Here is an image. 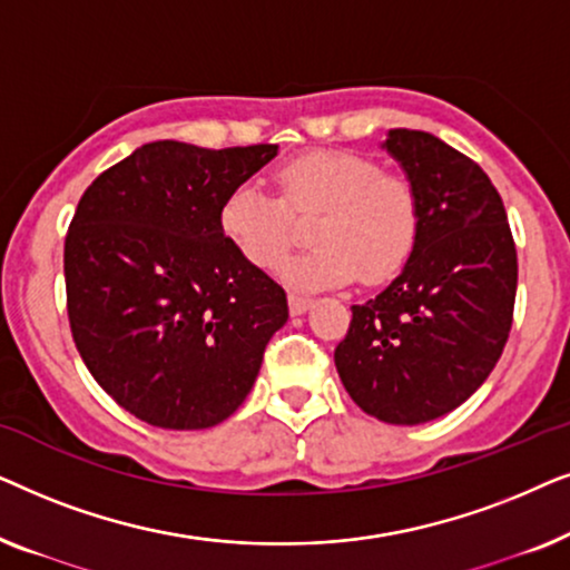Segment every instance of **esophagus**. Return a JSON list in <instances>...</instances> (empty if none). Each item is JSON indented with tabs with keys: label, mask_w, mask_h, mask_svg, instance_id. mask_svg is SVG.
Masks as SVG:
<instances>
[{
	"label": "esophagus",
	"mask_w": 570,
	"mask_h": 570,
	"mask_svg": "<svg viewBox=\"0 0 570 570\" xmlns=\"http://www.w3.org/2000/svg\"><path fill=\"white\" fill-rule=\"evenodd\" d=\"M287 303H291V314L301 316V314H306V308L311 306V298H306V295H298V293H291L287 295Z\"/></svg>",
	"instance_id": "esophagus-1"
}]
</instances>
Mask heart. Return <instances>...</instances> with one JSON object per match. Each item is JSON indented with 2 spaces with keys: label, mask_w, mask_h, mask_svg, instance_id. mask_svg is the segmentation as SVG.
Returning a JSON list of instances; mask_svg holds the SVG:
<instances>
[{
  "label": "heart",
  "mask_w": 570,
  "mask_h": 570,
  "mask_svg": "<svg viewBox=\"0 0 570 570\" xmlns=\"http://www.w3.org/2000/svg\"><path fill=\"white\" fill-rule=\"evenodd\" d=\"M283 199L248 178L220 207V228L238 254L259 269L277 267L295 238V215L318 214L311 252L295 254L279 275L301 291L384 283L410 259L417 238V191L400 174H384L373 158L318 150L285 163L277 174Z\"/></svg>",
  "instance_id": "1"
}]
</instances>
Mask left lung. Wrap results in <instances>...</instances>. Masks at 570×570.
<instances>
[{
	"instance_id": "obj_1",
	"label": "left lung",
	"mask_w": 570,
	"mask_h": 570,
	"mask_svg": "<svg viewBox=\"0 0 570 570\" xmlns=\"http://www.w3.org/2000/svg\"><path fill=\"white\" fill-rule=\"evenodd\" d=\"M415 186L420 225L400 277L353 306L334 365L353 402L392 425L435 420L482 386L513 322L517 246L485 170L439 137L381 145Z\"/></svg>"
}]
</instances>
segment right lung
<instances>
[{
	"mask_svg": "<svg viewBox=\"0 0 570 570\" xmlns=\"http://www.w3.org/2000/svg\"><path fill=\"white\" fill-rule=\"evenodd\" d=\"M277 145L137 147L85 189L65 240L67 314L92 379L155 428L202 431L252 392L285 291L220 228Z\"/></svg>",
	"mask_w": 570,
	"mask_h": 570,
	"instance_id": "add662e5",
	"label": "right lung"
}]
</instances>
